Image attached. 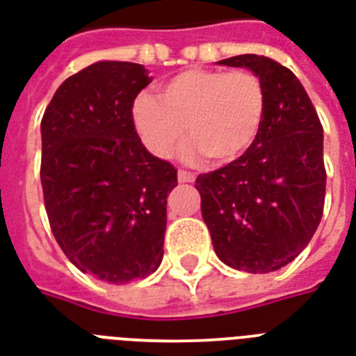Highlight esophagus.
Here are the masks:
<instances>
[{
  "label": "esophagus",
  "instance_id": "obj_1",
  "mask_svg": "<svg viewBox=\"0 0 356 356\" xmlns=\"http://www.w3.org/2000/svg\"><path fill=\"white\" fill-rule=\"evenodd\" d=\"M178 181H181V184H191V181H195V175L187 172V170H178Z\"/></svg>",
  "mask_w": 356,
  "mask_h": 356
}]
</instances>
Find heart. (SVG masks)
<instances>
[{"label":"heart","instance_id":"heart-1","mask_svg":"<svg viewBox=\"0 0 356 356\" xmlns=\"http://www.w3.org/2000/svg\"><path fill=\"white\" fill-rule=\"evenodd\" d=\"M266 92L249 70L189 68L161 87V98L143 92L131 107L134 126L156 158H170L186 135L184 158L204 154L216 163L243 156L260 134Z\"/></svg>","mask_w":356,"mask_h":356}]
</instances>
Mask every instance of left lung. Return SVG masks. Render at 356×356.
<instances>
[{
	"mask_svg": "<svg viewBox=\"0 0 356 356\" xmlns=\"http://www.w3.org/2000/svg\"><path fill=\"white\" fill-rule=\"evenodd\" d=\"M219 65L260 78L266 115L243 156L197 178L202 219L222 264L247 273L277 271L301 254L323 216V128L290 68L254 54Z\"/></svg>",
	"mask_w": 356,
	"mask_h": 356,
	"instance_id": "1",
	"label": "left lung"
}]
</instances>
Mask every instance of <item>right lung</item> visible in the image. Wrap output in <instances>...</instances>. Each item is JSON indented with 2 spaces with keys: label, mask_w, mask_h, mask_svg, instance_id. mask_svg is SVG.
Returning <instances> with one entry per match:
<instances>
[{
  "label": "right lung",
  "mask_w": 356,
  "mask_h": 356,
  "mask_svg": "<svg viewBox=\"0 0 356 356\" xmlns=\"http://www.w3.org/2000/svg\"><path fill=\"white\" fill-rule=\"evenodd\" d=\"M152 78L137 63L98 60L55 90L40 122L44 206L66 258L109 284L163 260L176 169L148 152L131 107Z\"/></svg>",
  "instance_id": "obj_1"
}]
</instances>
